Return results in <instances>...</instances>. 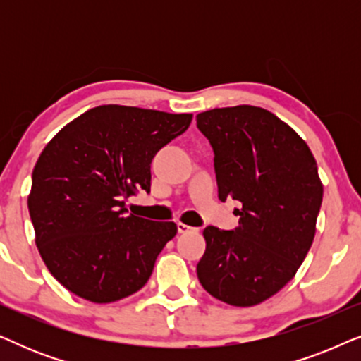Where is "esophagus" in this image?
<instances>
[{
  "instance_id": "esophagus-1",
  "label": "esophagus",
  "mask_w": 361,
  "mask_h": 361,
  "mask_svg": "<svg viewBox=\"0 0 361 361\" xmlns=\"http://www.w3.org/2000/svg\"><path fill=\"white\" fill-rule=\"evenodd\" d=\"M177 231L182 235H185V233H194V231H197V228L185 225V224H177Z\"/></svg>"
}]
</instances>
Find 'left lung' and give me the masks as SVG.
Here are the masks:
<instances>
[{
  "instance_id": "8db88e82",
  "label": "left lung",
  "mask_w": 361,
  "mask_h": 361,
  "mask_svg": "<svg viewBox=\"0 0 361 361\" xmlns=\"http://www.w3.org/2000/svg\"><path fill=\"white\" fill-rule=\"evenodd\" d=\"M197 128L214 149L219 199L241 204L235 230H204L197 276L215 299L250 307L283 289L309 253L324 195L317 162L264 108H214L197 115Z\"/></svg>"
}]
</instances>
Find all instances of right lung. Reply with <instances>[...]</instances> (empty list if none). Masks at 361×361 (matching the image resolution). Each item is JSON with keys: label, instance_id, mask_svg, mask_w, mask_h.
Returning <instances> with one entry per match:
<instances>
[{"label": "right lung", "instance_id": "right-lung-1", "mask_svg": "<svg viewBox=\"0 0 361 361\" xmlns=\"http://www.w3.org/2000/svg\"><path fill=\"white\" fill-rule=\"evenodd\" d=\"M190 121V113L102 105L47 142L27 209L41 258L63 288L108 304L147 283L177 225L126 215L125 200L151 190L152 157Z\"/></svg>", "mask_w": 361, "mask_h": 361}]
</instances>
